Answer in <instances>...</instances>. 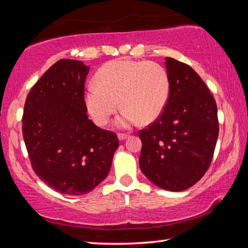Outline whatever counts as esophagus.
<instances>
[{
    "instance_id": "esophagus-1",
    "label": "esophagus",
    "mask_w": 248,
    "mask_h": 248,
    "mask_svg": "<svg viewBox=\"0 0 248 248\" xmlns=\"http://www.w3.org/2000/svg\"><path fill=\"white\" fill-rule=\"evenodd\" d=\"M127 138H128V134H125V133H119L118 134V139L120 141H124L125 139H127Z\"/></svg>"
}]
</instances>
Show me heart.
Here are the masks:
<instances>
[{"mask_svg":"<svg viewBox=\"0 0 248 248\" xmlns=\"http://www.w3.org/2000/svg\"><path fill=\"white\" fill-rule=\"evenodd\" d=\"M170 77L152 61L116 59L105 63L85 92V105L96 124L104 125L119 106L115 124L128 128L140 120L151 124L164 110L170 97Z\"/></svg>","mask_w":248,"mask_h":248,"instance_id":"obj_1","label":"heart"}]
</instances>
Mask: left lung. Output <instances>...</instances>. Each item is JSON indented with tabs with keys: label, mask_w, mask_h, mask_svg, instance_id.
Returning <instances> with one entry per match:
<instances>
[{
	"label": "left lung",
	"mask_w": 248,
	"mask_h": 248,
	"mask_svg": "<svg viewBox=\"0 0 248 248\" xmlns=\"http://www.w3.org/2000/svg\"><path fill=\"white\" fill-rule=\"evenodd\" d=\"M165 66L170 97L157 120L139 132V164L157 187L182 191L209 169L219 136L217 108L194 69L173 58H165Z\"/></svg>",
	"instance_id": "left-lung-1"
}]
</instances>
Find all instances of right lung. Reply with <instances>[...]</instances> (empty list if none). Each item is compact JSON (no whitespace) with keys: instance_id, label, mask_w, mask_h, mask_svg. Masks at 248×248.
Segmentation results:
<instances>
[{"instance_id":"right-lung-1","label":"right lung","mask_w":248,"mask_h":248,"mask_svg":"<svg viewBox=\"0 0 248 248\" xmlns=\"http://www.w3.org/2000/svg\"><path fill=\"white\" fill-rule=\"evenodd\" d=\"M90 66L62 59L29 92L23 137L37 176L58 192L85 195L107 177L119 142L87 116L84 83Z\"/></svg>"}]
</instances>
